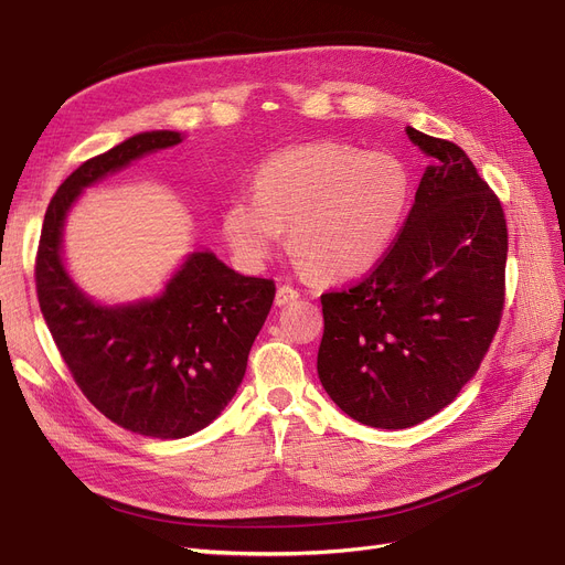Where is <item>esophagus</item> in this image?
Listing matches in <instances>:
<instances>
[{
  "mask_svg": "<svg viewBox=\"0 0 565 565\" xmlns=\"http://www.w3.org/2000/svg\"><path fill=\"white\" fill-rule=\"evenodd\" d=\"M299 299V289L291 287V285H280L278 291H276V303L278 306H285V303H291Z\"/></svg>",
  "mask_w": 565,
  "mask_h": 565,
  "instance_id": "esophagus-1",
  "label": "esophagus"
}]
</instances>
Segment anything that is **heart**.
I'll list each match as a JSON object with an SVG mask.
<instances>
[{
	"instance_id": "b5f03b06",
	"label": "heart",
	"mask_w": 565,
	"mask_h": 565,
	"mask_svg": "<svg viewBox=\"0 0 565 565\" xmlns=\"http://www.w3.org/2000/svg\"><path fill=\"white\" fill-rule=\"evenodd\" d=\"M411 173L390 152L318 141L270 154L236 196L222 230L245 264L276 250L282 227L310 274L345 280L369 270L398 234L411 204Z\"/></svg>"
}]
</instances>
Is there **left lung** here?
<instances>
[{
  "label": "left lung",
  "mask_w": 565,
  "mask_h": 565,
  "mask_svg": "<svg viewBox=\"0 0 565 565\" xmlns=\"http://www.w3.org/2000/svg\"><path fill=\"white\" fill-rule=\"evenodd\" d=\"M405 131L434 157L408 217L371 274L320 297L322 387L375 428H408L452 403L478 373L505 303L501 199L457 143Z\"/></svg>",
  "instance_id": "obj_1"
}]
</instances>
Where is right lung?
Segmentation results:
<instances>
[{
  "label": "right lung",
  "mask_w": 565,
  "mask_h": 565,
  "mask_svg": "<svg viewBox=\"0 0 565 565\" xmlns=\"http://www.w3.org/2000/svg\"><path fill=\"white\" fill-rule=\"evenodd\" d=\"M175 143L178 131H146L83 162L51 199L34 264L43 320L78 390L110 422L162 440L201 431L232 401L276 282L194 253L160 299L102 308L66 276L60 238L83 188Z\"/></svg>",
  "instance_id": "add662e5"
}]
</instances>
